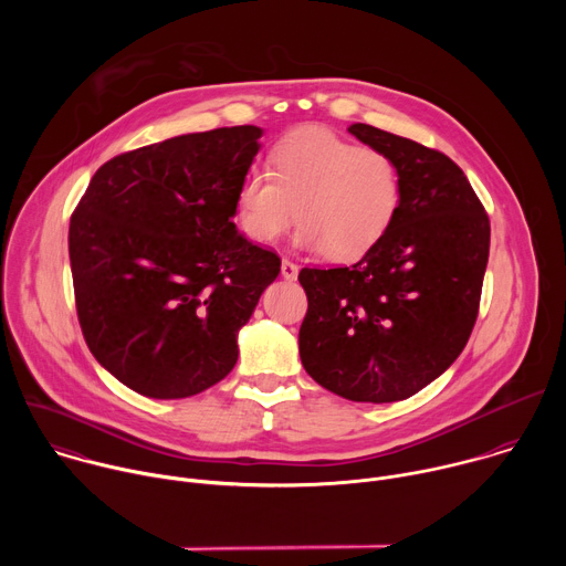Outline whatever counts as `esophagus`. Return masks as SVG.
<instances>
[{"mask_svg": "<svg viewBox=\"0 0 566 566\" xmlns=\"http://www.w3.org/2000/svg\"><path fill=\"white\" fill-rule=\"evenodd\" d=\"M282 277L284 280H295L297 277V264L291 260H282Z\"/></svg>", "mask_w": 566, "mask_h": 566, "instance_id": "1", "label": "esophagus"}]
</instances>
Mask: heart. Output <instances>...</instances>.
Returning <instances> with one entry per match:
<instances>
[{
	"mask_svg": "<svg viewBox=\"0 0 566 566\" xmlns=\"http://www.w3.org/2000/svg\"><path fill=\"white\" fill-rule=\"evenodd\" d=\"M271 166L273 175H244L234 195L239 228L260 244L300 219V249L327 251L347 262L371 251L400 210L402 177L396 158L327 127H300L280 138Z\"/></svg>",
	"mask_w": 566,
	"mask_h": 566,
	"instance_id": "heart-1",
	"label": "heart"
}]
</instances>
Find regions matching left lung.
I'll use <instances>...</instances> for the list:
<instances>
[{"instance_id":"1","label":"left lung","mask_w":566,"mask_h":566,"mask_svg":"<svg viewBox=\"0 0 566 566\" xmlns=\"http://www.w3.org/2000/svg\"><path fill=\"white\" fill-rule=\"evenodd\" d=\"M349 132L396 158L400 210L354 266L302 269L300 358L325 389L360 402L410 398L463 352L479 313L491 221L443 151L378 127Z\"/></svg>"}]
</instances>
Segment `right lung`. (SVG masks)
<instances>
[{
    "label": "right lung",
    "instance_id": "obj_1",
    "mask_svg": "<svg viewBox=\"0 0 566 566\" xmlns=\"http://www.w3.org/2000/svg\"><path fill=\"white\" fill-rule=\"evenodd\" d=\"M260 136L219 127L114 156L71 214L80 329L143 396L186 398L226 378L239 329L280 273L277 253L232 223Z\"/></svg>",
    "mask_w": 566,
    "mask_h": 566
}]
</instances>
